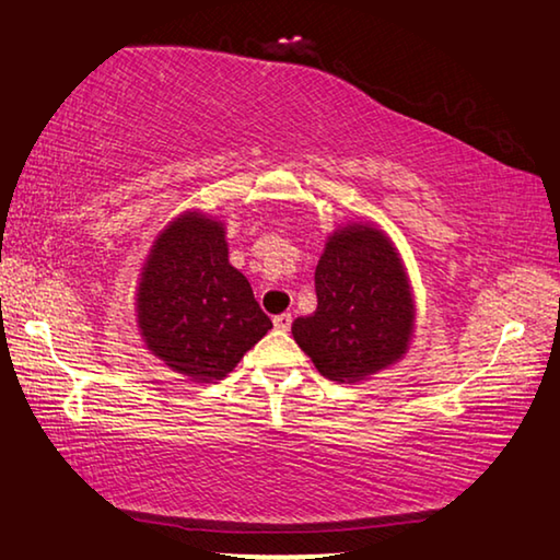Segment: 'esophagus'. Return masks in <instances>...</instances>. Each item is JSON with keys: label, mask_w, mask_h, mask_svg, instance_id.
<instances>
[{"label": "esophagus", "mask_w": 560, "mask_h": 560, "mask_svg": "<svg viewBox=\"0 0 560 560\" xmlns=\"http://www.w3.org/2000/svg\"><path fill=\"white\" fill-rule=\"evenodd\" d=\"M272 324H276V328L278 330H290V326H292V314H278L276 318H272Z\"/></svg>", "instance_id": "1"}]
</instances>
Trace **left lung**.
Instances as JSON below:
<instances>
[{"instance_id":"obj_1","label":"left lung","mask_w":560,"mask_h":560,"mask_svg":"<svg viewBox=\"0 0 560 560\" xmlns=\"http://www.w3.org/2000/svg\"><path fill=\"white\" fill-rule=\"evenodd\" d=\"M316 312L292 336L326 380L355 384L401 360L416 334V300L392 236L372 222L330 232L316 266Z\"/></svg>"}]
</instances>
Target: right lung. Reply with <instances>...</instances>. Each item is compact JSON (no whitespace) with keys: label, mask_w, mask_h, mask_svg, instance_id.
<instances>
[{"label":"right lung","mask_w":560,"mask_h":560,"mask_svg":"<svg viewBox=\"0 0 560 560\" xmlns=\"http://www.w3.org/2000/svg\"><path fill=\"white\" fill-rule=\"evenodd\" d=\"M135 322L144 348L190 382L224 380L272 328L244 272L230 264L217 217L176 214L142 260Z\"/></svg>","instance_id":"add662e5"}]
</instances>
